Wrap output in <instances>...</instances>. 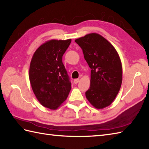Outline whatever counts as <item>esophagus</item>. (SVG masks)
Returning <instances> with one entry per match:
<instances>
[{"instance_id":"obj_1","label":"esophagus","mask_w":149,"mask_h":149,"mask_svg":"<svg viewBox=\"0 0 149 149\" xmlns=\"http://www.w3.org/2000/svg\"><path fill=\"white\" fill-rule=\"evenodd\" d=\"M79 82V79H74V84H78Z\"/></svg>"}]
</instances>
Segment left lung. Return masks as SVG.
Returning a JSON list of instances; mask_svg holds the SVG:
<instances>
[{
    "label": "left lung",
    "instance_id": "left-lung-1",
    "mask_svg": "<svg viewBox=\"0 0 149 149\" xmlns=\"http://www.w3.org/2000/svg\"><path fill=\"white\" fill-rule=\"evenodd\" d=\"M82 49L91 71L90 87L86 97L97 109L113 102L122 84L121 61L114 47L100 34L91 33L75 40Z\"/></svg>",
    "mask_w": 149,
    "mask_h": 149
}]
</instances>
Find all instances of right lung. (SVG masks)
I'll return each mask as SVG.
<instances>
[{
	"mask_svg": "<svg viewBox=\"0 0 149 149\" xmlns=\"http://www.w3.org/2000/svg\"><path fill=\"white\" fill-rule=\"evenodd\" d=\"M71 42L51 40L42 44L32 58L29 79L36 98L44 107L56 109L65 101L71 83L62 56Z\"/></svg>",
	"mask_w": 149,
	"mask_h": 149,
	"instance_id": "add662e5",
	"label": "right lung"
}]
</instances>
